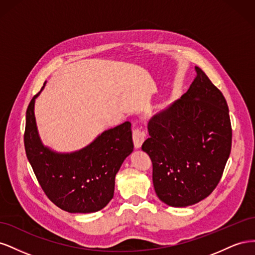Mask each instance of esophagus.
Segmentation results:
<instances>
[{
  "mask_svg": "<svg viewBox=\"0 0 255 255\" xmlns=\"http://www.w3.org/2000/svg\"><path fill=\"white\" fill-rule=\"evenodd\" d=\"M144 138H145V133L140 128H134V130H133V141H134V145H135L136 149L140 148L143 140H144Z\"/></svg>",
  "mask_w": 255,
  "mask_h": 255,
  "instance_id": "1",
  "label": "esophagus"
}]
</instances>
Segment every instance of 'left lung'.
<instances>
[{"label": "left lung", "mask_w": 255, "mask_h": 255, "mask_svg": "<svg viewBox=\"0 0 255 255\" xmlns=\"http://www.w3.org/2000/svg\"><path fill=\"white\" fill-rule=\"evenodd\" d=\"M186 94L148 123L141 145L151 158L154 189L164 203L184 207L210 196L232 146L229 107L222 92L196 67Z\"/></svg>", "instance_id": "left-lung-1"}]
</instances>
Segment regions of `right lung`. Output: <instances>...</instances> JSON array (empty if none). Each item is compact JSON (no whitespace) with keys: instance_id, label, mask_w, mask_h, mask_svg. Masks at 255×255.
Masks as SVG:
<instances>
[{"instance_id":"obj_1","label":"right lung","mask_w":255,"mask_h":255,"mask_svg":"<svg viewBox=\"0 0 255 255\" xmlns=\"http://www.w3.org/2000/svg\"><path fill=\"white\" fill-rule=\"evenodd\" d=\"M40 91L28 104L24 132L26 156L38 183L45 196L66 212L102 210L113 199L115 176L134 148L130 122L105 130L79 152L55 153L44 148L37 132L34 104Z\"/></svg>"}]
</instances>
